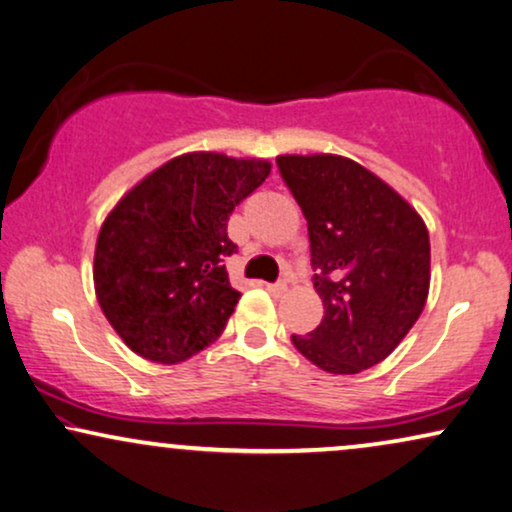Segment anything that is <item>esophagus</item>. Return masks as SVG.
<instances>
[{
    "instance_id": "1",
    "label": "esophagus",
    "mask_w": 512,
    "mask_h": 512,
    "mask_svg": "<svg viewBox=\"0 0 512 512\" xmlns=\"http://www.w3.org/2000/svg\"><path fill=\"white\" fill-rule=\"evenodd\" d=\"M264 288H267L271 295L278 297V295H283L285 290H288V285H285L283 281H278V283H267V285H264Z\"/></svg>"
}]
</instances>
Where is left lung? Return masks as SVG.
Wrapping results in <instances>:
<instances>
[{
	"mask_svg": "<svg viewBox=\"0 0 512 512\" xmlns=\"http://www.w3.org/2000/svg\"><path fill=\"white\" fill-rule=\"evenodd\" d=\"M283 182L309 224L313 288L325 316L292 335L306 360L358 374L391 356L417 323L431 285V241L417 210L360 163L285 154Z\"/></svg>",
	"mask_w": 512,
	"mask_h": 512,
	"instance_id": "obj_1",
	"label": "left lung"
}]
</instances>
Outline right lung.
<instances>
[{
	"instance_id": "1",
	"label": "right lung",
	"mask_w": 512,
	"mask_h": 512,
	"mask_svg": "<svg viewBox=\"0 0 512 512\" xmlns=\"http://www.w3.org/2000/svg\"><path fill=\"white\" fill-rule=\"evenodd\" d=\"M271 163L217 152L175 156L140 180L102 222L95 297L128 349L161 365L196 356L222 335L241 292L224 257L231 210Z\"/></svg>"
}]
</instances>
